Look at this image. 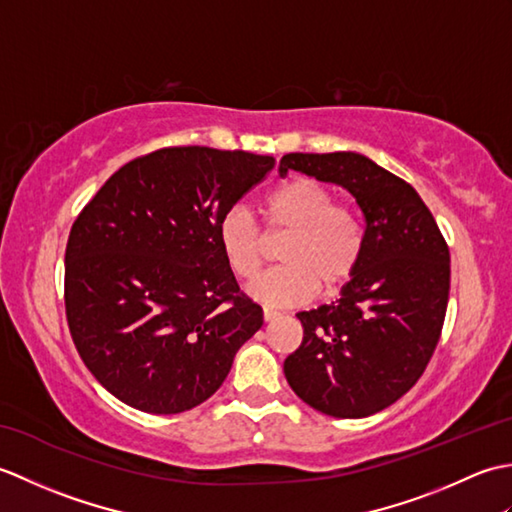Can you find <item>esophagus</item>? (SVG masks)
<instances>
[{
  "instance_id": "1",
  "label": "esophagus",
  "mask_w": 512,
  "mask_h": 512,
  "mask_svg": "<svg viewBox=\"0 0 512 512\" xmlns=\"http://www.w3.org/2000/svg\"><path fill=\"white\" fill-rule=\"evenodd\" d=\"M281 317V312H277V310H273V308H264V319L266 321H275V319H279Z\"/></svg>"
}]
</instances>
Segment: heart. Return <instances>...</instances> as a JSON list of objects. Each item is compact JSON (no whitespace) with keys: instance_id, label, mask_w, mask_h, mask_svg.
<instances>
[{"instance_id":"b5f03b06","label":"heart","mask_w":512,"mask_h":512,"mask_svg":"<svg viewBox=\"0 0 512 512\" xmlns=\"http://www.w3.org/2000/svg\"><path fill=\"white\" fill-rule=\"evenodd\" d=\"M268 233L286 235L279 248L281 266L248 286L250 297L270 306H297L325 292H336L356 273L363 257L361 217L336 204L334 191L317 178L299 176L281 184L264 200ZM217 242L228 268L239 279H253L266 259L264 235L242 206L228 209Z\"/></svg>"}]
</instances>
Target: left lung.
<instances>
[{
  "label": "left lung",
  "instance_id": "left-lung-1",
  "mask_svg": "<svg viewBox=\"0 0 512 512\" xmlns=\"http://www.w3.org/2000/svg\"><path fill=\"white\" fill-rule=\"evenodd\" d=\"M290 169L354 195L365 246L341 299L297 314L303 341L284 374L325 416H372L418 383L436 350L449 303V246L416 189L367 156L286 154L279 173Z\"/></svg>",
  "mask_w": 512,
  "mask_h": 512
}]
</instances>
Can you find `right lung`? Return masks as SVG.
Wrapping results in <instances>:
<instances>
[{"instance_id":"1","label":"right lung","mask_w":512,"mask_h":512,"mask_svg":"<svg viewBox=\"0 0 512 512\" xmlns=\"http://www.w3.org/2000/svg\"><path fill=\"white\" fill-rule=\"evenodd\" d=\"M273 167L248 151L165 147L129 160L74 220L65 317L85 367L125 405L198 407L262 328L217 226Z\"/></svg>"}]
</instances>
